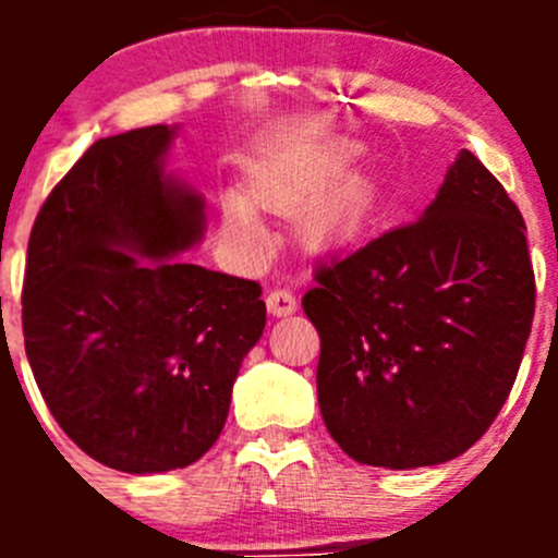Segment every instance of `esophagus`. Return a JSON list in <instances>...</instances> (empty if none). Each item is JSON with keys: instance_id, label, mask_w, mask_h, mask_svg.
<instances>
[{"instance_id": "1", "label": "esophagus", "mask_w": 558, "mask_h": 558, "mask_svg": "<svg viewBox=\"0 0 558 558\" xmlns=\"http://www.w3.org/2000/svg\"><path fill=\"white\" fill-rule=\"evenodd\" d=\"M265 304H268V313L276 315V318L293 315L295 307H299V302H295V295L290 293V290H284V288L270 290L268 299H265Z\"/></svg>"}]
</instances>
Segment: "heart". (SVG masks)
Here are the masks:
<instances>
[{"mask_svg": "<svg viewBox=\"0 0 558 558\" xmlns=\"http://www.w3.org/2000/svg\"><path fill=\"white\" fill-rule=\"evenodd\" d=\"M340 167H343V159L332 156V159L315 161V165L302 167V170L268 172V175L254 181L256 204L279 211L302 209V206H307L310 201L322 195L327 181L338 175ZM368 218H372V195H368L363 181H352L343 190L332 192V195L319 198L310 206L304 229H307L315 243H338V240H349V236L360 234L366 229ZM223 226L231 240H236L240 245H248V248H263L265 240H268L265 226L256 218L254 206L236 192H231L223 204Z\"/></svg>", "mask_w": 558, "mask_h": 558, "instance_id": "heart-1", "label": "heart"}]
</instances>
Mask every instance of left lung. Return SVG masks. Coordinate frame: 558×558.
<instances>
[{"label":"left lung","instance_id":"1","mask_svg":"<svg viewBox=\"0 0 558 558\" xmlns=\"http://www.w3.org/2000/svg\"><path fill=\"white\" fill-rule=\"evenodd\" d=\"M302 307L322 335L318 405L368 466L458 458L514 386L534 322L525 220L461 150L425 215L315 270Z\"/></svg>","mask_w":558,"mask_h":558}]
</instances>
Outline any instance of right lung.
Wrapping results in <instances>:
<instances>
[{
	"mask_svg": "<svg viewBox=\"0 0 558 558\" xmlns=\"http://www.w3.org/2000/svg\"><path fill=\"white\" fill-rule=\"evenodd\" d=\"M175 125L97 140L49 192L27 245L22 327L49 413L86 456L131 475L218 441L263 288L179 259L204 195L165 170Z\"/></svg>",
	"mask_w": 558,
	"mask_h": 558,
	"instance_id": "1",
	"label": "right lung"
}]
</instances>
